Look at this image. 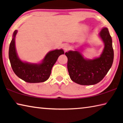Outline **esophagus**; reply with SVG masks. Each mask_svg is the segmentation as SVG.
<instances>
[{"instance_id":"esophagus-1","label":"esophagus","mask_w":123,"mask_h":123,"mask_svg":"<svg viewBox=\"0 0 123 123\" xmlns=\"http://www.w3.org/2000/svg\"><path fill=\"white\" fill-rule=\"evenodd\" d=\"M63 49L64 50V51H67L68 50H69V46L67 44H64L63 45Z\"/></svg>"}]
</instances>
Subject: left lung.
Returning <instances> with one entry per match:
<instances>
[{
  "label": "left lung",
  "mask_w": 123,
  "mask_h": 123,
  "mask_svg": "<svg viewBox=\"0 0 123 123\" xmlns=\"http://www.w3.org/2000/svg\"><path fill=\"white\" fill-rule=\"evenodd\" d=\"M99 37L104 48L99 57L85 58L79 50H70L65 53L68 58L67 68L73 81L81 85H92L103 79L112 67L114 52L112 41L107 28H102Z\"/></svg>",
  "instance_id": "obj_1"
}]
</instances>
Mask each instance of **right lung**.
Segmentation results:
<instances>
[{
	"label": "right lung",
	"mask_w": 123,
	"mask_h": 123,
	"mask_svg": "<svg viewBox=\"0 0 123 123\" xmlns=\"http://www.w3.org/2000/svg\"><path fill=\"white\" fill-rule=\"evenodd\" d=\"M17 30L14 31L10 43L9 57L11 67L18 78L29 83L43 82L49 79L51 69L60 55L64 54L63 49L50 51L41 63H32L23 62L18 57L15 46V38Z\"/></svg>",
	"instance_id": "obj_1"
}]
</instances>
